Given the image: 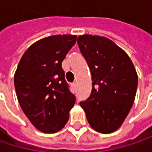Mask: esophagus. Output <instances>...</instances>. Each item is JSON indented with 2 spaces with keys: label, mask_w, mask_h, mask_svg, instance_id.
Returning a JSON list of instances; mask_svg holds the SVG:
<instances>
[{
  "label": "esophagus",
  "mask_w": 152,
  "mask_h": 152,
  "mask_svg": "<svg viewBox=\"0 0 152 152\" xmlns=\"http://www.w3.org/2000/svg\"><path fill=\"white\" fill-rule=\"evenodd\" d=\"M76 83H73V89L75 90V89H76Z\"/></svg>",
  "instance_id": "esophagus-1"
}]
</instances>
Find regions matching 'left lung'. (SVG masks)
<instances>
[{
	"instance_id": "1",
	"label": "left lung",
	"mask_w": 152,
	"mask_h": 152,
	"mask_svg": "<svg viewBox=\"0 0 152 152\" xmlns=\"http://www.w3.org/2000/svg\"><path fill=\"white\" fill-rule=\"evenodd\" d=\"M77 44L92 80L91 93L80 106L94 130L114 132L133 106L138 83L136 69L129 55L107 38L81 35Z\"/></svg>"
}]
</instances>
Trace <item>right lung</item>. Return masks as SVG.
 Listing matches in <instances>:
<instances>
[{
    "instance_id": "1",
    "label": "right lung",
    "mask_w": 152,
    "mask_h": 152,
    "mask_svg": "<svg viewBox=\"0 0 152 152\" xmlns=\"http://www.w3.org/2000/svg\"><path fill=\"white\" fill-rule=\"evenodd\" d=\"M76 35H53L30 46L14 76L17 99L32 125L43 133L64 128L76 97L69 89L61 62Z\"/></svg>"
}]
</instances>
